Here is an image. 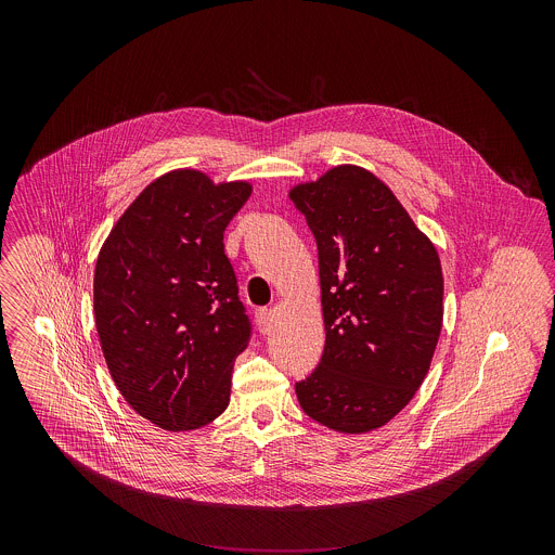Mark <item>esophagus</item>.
Returning a JSON list of instances; mask_svg holds the SVG:
<instances>
[{
  "instance_id": "1",
  "label": "esophagus",
  "mask_w": 555,
  "mask_h": 555,
  "mask_svg": "<svg viewBox=\"0 0 555 555\" xmlns=\"http://www.w3.org/2000/svg\"><path fill=\"white\" fill-rule=\"evenodd\" d=\"M257 323H259L261 334H270V332H272V315H270V309H268V307L257 309Z\"/></svg>"
}]
</instances>
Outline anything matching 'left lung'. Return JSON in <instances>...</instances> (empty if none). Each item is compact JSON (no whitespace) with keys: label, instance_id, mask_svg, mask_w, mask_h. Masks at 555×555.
<instances>
[{"label":"left lung","instance_id":"1","mask_svg":"<svg viewBox=\"0 0 555 555\" xmlns=\"http://www.w3.org/2000/svg\"><path fill=\"white\" fill-rule=\"evenodd\" d=\"M319 246L325 351L296 384L300 409L336 433L388 424L422 386L443 323L441 261L392 191L340 165L289 189Z\"/></svg>","mask_w":555,"mask_h":555}]
</instances>
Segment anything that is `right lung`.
Returning <instances> with one entry per match:
<instances>
[{
	"mask_svg": "<svg viewBox=\"0 0 555 555\" xmlns=\"http://www.w3.org/2000/svg\"><path fill=\"white\" fill-rule=\"evenodd\" d=\"M253 193L197 169L153 180L120 215L94 270V321L125 402L186 433L230 402L232 364L250 338L223 255V230Z\"/></svg>",
	"mask_w": 555,
	"mask_h": 555,
	"instance_id": "right-lung-1",
	"label": "right lung"
}]
</instances>
